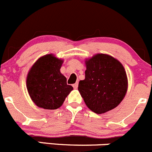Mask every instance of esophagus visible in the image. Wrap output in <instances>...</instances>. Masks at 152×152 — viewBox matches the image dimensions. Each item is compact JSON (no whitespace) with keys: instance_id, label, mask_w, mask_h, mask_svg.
I'll use <instances>...</instances> for the list:
<instances>
[{"instance_id":"1","label":"esophagus","mask_w":152,"mask_h":152,"mask_svg":"<svg viewBox=\"0 0 152 152\" xmlns=\"http://www.w3.org/2000/svg\"><path fill=\"white\" fill-rule=\"evenodd\" d=\"M78 87V83H75V84H73V88H74L75 89H77Z\"/></svg>"}]
</instances>
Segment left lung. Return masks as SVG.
<instances>
[{
  "label": "left lung",
  "instance_id": "8db88e82",
  "mask_svg": "<svg viewBox=\"0 0 152 152\" xmlns=\"http://www.w3.org/2000/svg\"><path fill=\"white\" fill-rule=\"evenodd\" d=\"M85 80L78 91L91 110L104 113L116 107L124 98L128 80L119 61L104 53H97L85 61Z\"/></svg>",
  "mask_w": 152,
  "mask_h": 152
}]
</instances>
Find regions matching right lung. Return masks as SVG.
Listing matches in <instances>:
<instances>
[{
  "mask_svg": "<svg viewBox=\"0 0 152 152\" xmlns=\"http://www.w3.org/2000/svg\"><path fill=\"white\" fill-rule=\"evenodd\" d=\"M63 62V59L50 53L40 57L30 69L26 87L31 100L39 107L59 108L73 90L60 71Z\"/></svg>",
  "mask_w": 152,
  "mask_h": 152,
  "instance_id": "right-lung-1",
  "label": "right lung"
}]
</instances>
